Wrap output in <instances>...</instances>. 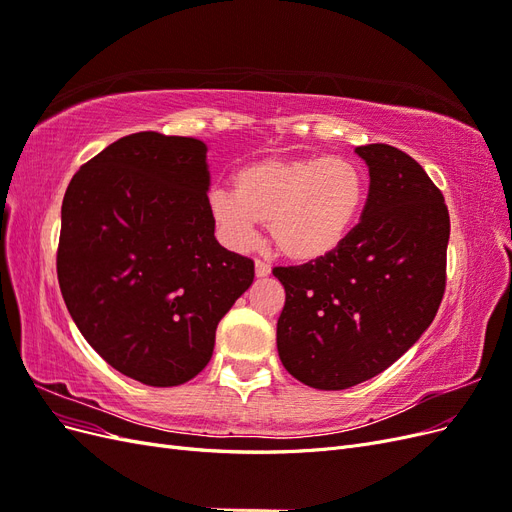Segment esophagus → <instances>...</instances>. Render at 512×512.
<instances>
[{
  "label": "esophagus",
  "instance_id": "34e87169",
  "mask_svg": "<svg viewBox=\"0 0 512 512\" xmlns=\"http://www.w3.org/2000/svg\"><path fill=\"white\" fill-rule=\"evenodd\" d=\"M254 269H256V277L271 275V265H267V262H262V260L254 262Z\"/></svg>",
  "mask_w": 512,
  "mask_h": 512
}]
</instances>
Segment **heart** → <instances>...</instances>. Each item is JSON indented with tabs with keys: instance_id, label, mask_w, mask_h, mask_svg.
<instances>
[{
	"instance_id": "1",
	"label": "heart",
	"mask_w": 512,
	"mask_h": 512,
	"mask_svg": "<svg viewBox=\"0 0 512 512\" xmlns=\"http://www.w3.org/2000/svg\"><path fill=\"white\" fill-rule=\"evenodd\" d=\"M365 168L344 156L267 158L239 168L230 190L209 198L220 237L235 250L250 247L267 222L277 250L297 262L327 258L361 218Z\"/></svg>"
}]
</instances>
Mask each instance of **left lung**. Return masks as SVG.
Listing matches in <instances>:
<instances>
[{
	"label": "left lung",
	"mask_w": 512,
	"mask_h": 512,
	"mask_svg": "<svg viewBox=\"0 0 512 512\" xmlns=\"http://www.w3.org/2000/svg\"><path fill=\"white\" fill-rule=\"evenodd\" d=\"M369 168L361 222L327 258L277 267L286 290L277 352L288 374L320 391L378 376L436 318L451 220L423 166L391 145L354 149Z\"/></svg>",
	"instance_id": "8db88e82"
}]
</instances>
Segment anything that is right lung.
<instances>
[{"label": "right lung", "instance_id": "obj_1", "mask_svg": "<svg viewBox=\"0 0 512 512\" xmlns=\"http://www.w3.org/2000/svg\"><path fill=\"white\" fill-rule=\"evenodd\" d=\"M209 183L203 141L138 132L83 164L61 205L68 312L108 365L147 386L198 376L254 282V262L213 235Z\"/></svg>", "mask_w": 512, "mask_h": 512}]
</instances>
